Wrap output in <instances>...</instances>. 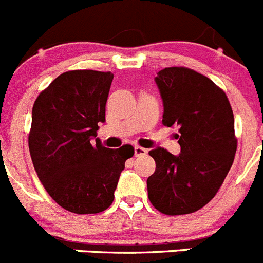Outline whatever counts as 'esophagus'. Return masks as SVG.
Segmentation results:
<instances>
[{"label":"esophagus","instance_id":"obj_1","mask_svg":"<svg viewBox=\"0 0 263 263\" xmlns=\"http://www.w3.org/2000/svg\"><path fill=\"white\" fill-rule=\"evenodd\" d=\"M134 154H136V156H144V155L147 154V149L143 148V147L141 146H136L134 147Z\"/></svg>","mask_w":263,"mask_h":263}]
</instances>
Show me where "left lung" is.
<instances>
[{"label":"left lung","instance_id":"left-lung-1","mask_svg":"<svg viewBox=\"0 0 263 263\" xmlns=\"http://www.w3.org/2000/svg\"><path fill=\"white\" fill-rule=\"evenodd\" d=\"M164 103L162 124L178 126L181 154L148 152L156 169L147 179L148 199L167 216L199 211L223 183L236 152L234 114L221 87L186 67H167L155 77Z\"/></svg>","mask_w":263,"mask_h":263}]
</instances>
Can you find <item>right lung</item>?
<instances>
[{
  "instance_id": "add662e5",
  "label": "right lung",
  "mask_w": 263,
  "mask_h": 263,
  "mask_svg": "<svg viewBox=\"0 0 263 263\" xmlns=\"http://www.w3.org/2000/svg\"><path fill=\"white\" fill-rule=\"evenodd\" d=\"M112 80L111 72H64L33 104L28 146L34 171L51 199L72 213L106 211L125 161L134 155L130 144H92L98 124L106 121Z\"/></svg>"
}]
</instances>
